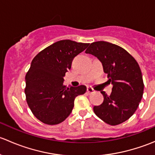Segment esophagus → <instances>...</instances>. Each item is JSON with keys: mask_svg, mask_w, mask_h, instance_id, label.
<instances>
[{"mask_svg": "<svg viewBox=\"0 0 155 155\" xmlns=\"http://www.w3.org/2000/svg\"><path fill=\"white\" fill-rule=\"evenodd\" d=\"M87 94H93V93H94L95 92V91L94 90L93 88H91V87H87Z\"/></svg>", "mask_w": 155, "mask_h": 155, "instance_id": "1", "label": "esophagus"}]
</instances>
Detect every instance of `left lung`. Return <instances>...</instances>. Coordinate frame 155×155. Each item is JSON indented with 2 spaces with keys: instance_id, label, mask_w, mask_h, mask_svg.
<instances>
[{
  "instance_id": "left-lung-1",
  "label": "left lung",
  "mask_w": 155,
  "mask_h": 155,
  "mask_svg": "<svg viewBox=\"0 0 155 155\" xmlns=\"http://www.w3.org/2000/svg\"><path fill=\"white\" fill-rule=\"evenodd\" d=\"M85 53L101 61L113 85L110 95L101 92L104 102L94 107L95 115L110 125L124 122L136 112L143 95L144 83L138 63L125 49L106 41L91 43Z\"/></svg>"
}]
</instances>
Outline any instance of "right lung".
I'll return each instance as SVG.
<instances>
[{
    "label": "right lung",
    "instance_id": "1",
    "mask_svg": "<svg viewBox=\"0 0 155 155\" xmlns=\"http://www.w3.org/2000/svg\"><path fill=\"white\" fill-rule=\"evenodd\" d=\"M89 43L70 40L58 41L42 50L31 61L26 73V101L34 116L41 122L54 125L71 113L74 100L83 94L86 87H67L64 76L72 61Z\"/></svg>",
    "mask_w": 155,
    "mask_h": 155
}]
</instances>
